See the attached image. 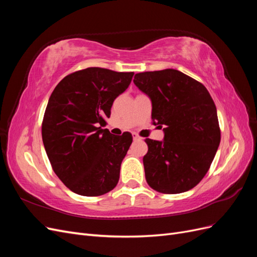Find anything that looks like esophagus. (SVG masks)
<instances>
[{"mask_svg":"<svg viewBox=\"0 0 257 257\" xmlns=\"http://www.w3.org/2000/svg\"><path fill=\"white\" fill-rule=\"evenodd\" d=\"M133 139H134V141H141L142 137H139L136 133H133Z\"/></svg>","mask_w":257,"mask_h":257,"instance_id":"1","label":"esophagus"}]
</instances>
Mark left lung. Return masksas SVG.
<instances>
[{
	"label": "left lung",
	"instance_id": "1",
	"mask_svg": "<svg viewBox=\"0 0 257 257\" xmlns=\"http://www.w3.org/2000/svg\"><path fill=\"white\" fill-rule=\"evenodd\" d=\"M136 87L152 103V123L164 139L147 138L146 180L155 191L183 193L196 186L211 165L221 142L216 107L204 84L177 69L145 72Z\"/></svg>",
	"mask_w": 257,
	"mask_h": 257
}]
</instances>
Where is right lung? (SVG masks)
<instances>
[{"label": "right lung", "mask_w": 257, "mask_h": 257, "mask_svg": "<svg viewBox=\"0 0 257 257\" xmlns=\"http://www.w3.org/2000/svg\"><path fill=\"white\" fill-rule=\"evenodd\" d=\"M133 75L89 67L64 77L51 93L42 125L44 147L53 172L78 195L99 196L118 184L133 137L102 126Z\"/></svg>", "instance_id": "add662e5"}]
</instances>
